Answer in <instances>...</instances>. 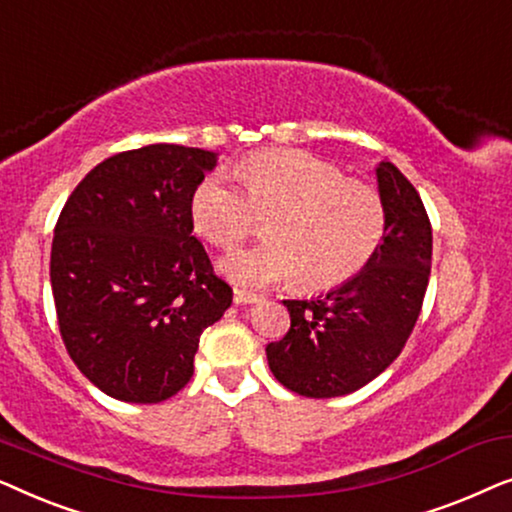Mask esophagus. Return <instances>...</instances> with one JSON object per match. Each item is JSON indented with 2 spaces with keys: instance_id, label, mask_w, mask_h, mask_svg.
<instances>
[{
  "instance_id": "34e87169",
  "label": "esophagus",
  "mask_w": 512,
  "mask_h": 512,
  "mask_svg": "<svg viewBox=\"0 0 512 512\" xmlns=\"http://www.w3.org/2000/svg\"><path fill=\"white\" fill-rule=\"evenodd\" d=\"M233 300L237 305H254V303H258V298L256 293H251V291H244V289H235L233 291Z\"/></svg>"
}]
</instances>
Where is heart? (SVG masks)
<instances>
[{
  "label": "heart",
  "mask_w": 512,
  "mask_h": 512,
  "mask_svg": "<svg viewBox=\"0 0 512 512\" xmlns=\"http://www.w3.org/2000/svg\"><path fill=\"white\" fill-rule=\"evenodd\" d=\"M237 179L209 174L191 195L193 228L219 249H233L265 221L268 242L233 251L221 270L249 289L296 277L300 289H331L354 277L382 242V195L307 151H258L237 165Z\"/></svg>",
  "instance_id": "1"
}]
</instances>
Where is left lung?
Masks as SVG:
<instances>
[{"instance_id": "left-lung-1", "label": "left lung", "mask_w": 512, "mask_h": 512, "mask_svg": "<svg viewBox=\"0 0 512 512\" xmlns=\"http://www.w3.org/2000/svg\"><path fill=\"white\" fill-rule=\"evenodd\" d=\"M382 242L359 275L312 300H284L291 328L265 347L272 375L307 398L345 396L384 373L403 352L431 275V221L394 163L377 165Z\"/></svg>"}]
</instances>
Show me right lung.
<instances>
[{
  "mask_svg": "<svg viewBox=\"0 0 512 512\" xmlns=\"http://www.w3.org/2000/svg\"><path fill=\"white\" fill-rule=\"evenodd\" d=\"M214 151L149 144L93 167L62 207L51 289L62 342L97 389L160 403L193 377L200 335L233 289L193 235L191 195Z\"/></svg>",
  "mask_w": 512,
  "mask_h": 512,
  "instance_id": "obj_1",
  "label": "right lung"
}]
</instances>
